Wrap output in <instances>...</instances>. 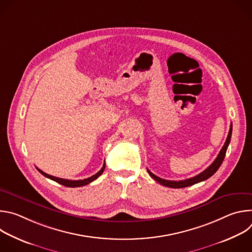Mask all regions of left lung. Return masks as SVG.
<instances>
[{
    "label": "left lung",
    "instance_id": "obj_1",
    "mask_svg": "<svg viewBox=\"0 0 252 252\" xmlns=\"http://www.w3.org/2000/svg\"><path fill=\"white\" fill-rule=\"evenodd\" d=\"M231 133H232V125H230L229 132H228V135H227L226 140H225V142H224V146L222 147L221 151L220 152L218 158H215V160H214L205 170H203L202 172H200L199 174H197V175H195V176H193V177L185 179V181L175 182V181H167V179L160 178V177L155 175V174H154L153 172H151L149 169H148V172H149L150 175L155 179V181H157L158 183H159L160 185H162V186H164V187L171 188V189H183V188H187V187H189V186L198 184V183H200V182H203V181H205V179L209 178L211 175H213L215 172H217L218 169L220 168V166L221 165V163H222V161H223V159H224V158H225V154H226L228 145H229V142H230Z\"/></svg>",
    "mask_w": 252,
    "mask_h": 252
}]
</instances>
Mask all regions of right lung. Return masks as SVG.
Masks as SVG:
<instances>
[{
	"mask_svg": "<svg viewBox=\"0 0 252 252\" xmlns=\"http://www.w3.org/2000/svg\"><path fill=\"white\" fill-rule=\"evenodd\" d=\"M104 168H105V163L103 162V165H102V167L100 168L99 171H97L95 174L92 175L91 177H88V178H85V179H80V181H69V179H64V178H60V177H56V176L50 175V174L44 172L43 170H41V169H39V168H38V170H39L44 176H46V177L52 179V181H54V182H56V183H58V184H60V185H62V186H64V187H67V188H79V187L87 186V185L91 184L92 182L95 181V179H96L98 176H100V174L103 172Z\"/></svg>",
	"mask_w": 252,
	"mask_h": 252,
	"instance_id": "right-lung-1",
	"label": "right lung"
}]
</instances>
